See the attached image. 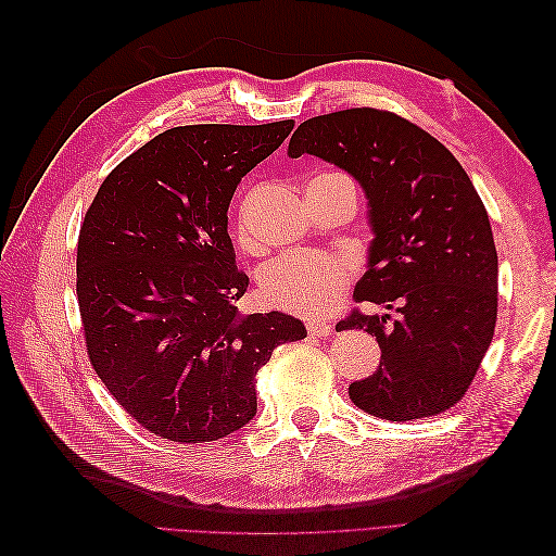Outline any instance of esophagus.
<instances>
[{"instance_id": "esophagus-1", "label": "esophagus", "mask_w": 556, "mask_h": 556, "mask_svg": "<svg viewBox=\"0 0 556 556\" xmlns=\"http://www.w3.org/2000/svg\"><path fill=\"white\" fill-rule=\"evenodd\" d=\"M306 329H308V336H329L333 331V327L329 323H315V319H311Z\"/></svg>"}]
</instances>
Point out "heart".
I'll return each instance as SVG.
<instances>
[{
    "label": "heart",
    "mask_w": 556,
    "mask_h": 556,
    "mask_svg": "<svg viewBox=\"0 0 556 556\" xmlns=\"http://www.w3.org/2000/svg\"><path fill=\"white\" fill-rule=\"evenodd\" d=\"M317 178L348 180L343 174H319ZM233 239L243 250L257 248L243 208L233 220ZM352 274H355V264L350 257L331 255V252H290L262 274L260 292L266 304L278 311L319 317L339 306Z\"/></svg>",
    "instance_id": "1"
}]
</instances>
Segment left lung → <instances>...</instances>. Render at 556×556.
<instances>
[{
	"label": "left lung",
	"mask_w": 556,
	"mask_h": 556,
	"mask_svg": "<svg viewBox=\"0 0 556 556\" xmlns=\"http://www.w3.org/2000/svg\"><path fill=\"white\" fill-rule=\"evenodd\" d=\"M292 157L315 155L355 176L376 239L352 308L336 329H364L380 345L374 376L352 382L357 408L392 422L459 403L494 339L498 257L490 217L450 150L392 111L345 109L292 134Z\"/></svg>",
	"instance_id": "obj_1"
}]
</instances>
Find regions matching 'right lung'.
Returning <instances> with one entry per match:
<instances>
[{"mask_svg": "<svg viewBox=\"0 0 556 556\" xmlns=\"http://www.w3.org/2000/svg\"><path fill=\"white\" fill-rule=\"evenodd\" d=\"M294 121L166 129L104 178L76 248L80 329L94 374L160 439L208 443L257 413L255 376L292 315H241L227 208Z\"/></svg>", "mask_w": 556, "mask_h": 556, "instance_id": "right-lung-1", "label": "right lung"}]
</instances>
